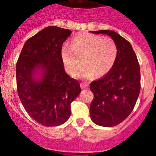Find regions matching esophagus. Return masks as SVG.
<instances>
[{
    "instance_id": "obj_1",
    "label": "esophagus",
    "mask_w": 156,
    "mask_h": 156,
    "mask_svg": "<svg viewBox=\"0 0 156 156\" xmlns=\"http://www.w3.org/2000/svg\"><path fill=\"white\" fill-rule=\"evenodd\" d=\"M87 86H88V83H80V87L81 88H82L83 90H84V89H87Z\"/></svg>"
}]
</instances>
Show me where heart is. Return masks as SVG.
<instances>
[{"label":"heart","mask_w":156,"mask_h":156,"mask_svg":"<svg viewBox=\"0 0 156 156\" xmlns=\"http://www.w3.org/2000/svg\"><path fill=\"white\" fill-rule=\"evenodd\" d=\"M117 46L108 37L90 33H82L73 37L69 45L63 47L61 51L65 69L73 75L83 65L76 76L82 78L103 77L111 71L117 57Z\"/></svg>","instance_id":"heart-1"}]
</instances>
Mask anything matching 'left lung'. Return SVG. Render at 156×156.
<instances>
[{
    "instance_id": "left-lung-1",
    "label": "left lung",
    "mask_w": 156,
    "mask_h": 156,
    "mask_svg": "<svg viewBox=\"0 0 156 156\" xmlns=\"http://www.w3.org/2000/svg\"><path fill=\"white\" fill-rule=\"evenodd\" d=\"M108 35L117 46V57L111 71L90 84L94 94L90 114L95 124L116 126L131 113L140 90V73L131 44L112 30L93 31Z\"/></svg>"
}]
</instances>
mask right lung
Returning a JSON list of instances; mask_svg holds the SVG:
<instances>
[{
  "label": "right lung",
  "mask_w": 156,
  "mask_h": 156,
  "mask_svg": "<svg viewBox=\"0 0 156 156\" xmlns=\"http://www.w3.org/2000/svg\"><path fill=\"white\" fill-rule=\"evenodd\" d=\"M71 33L46 27L27 40L16 64L19 98L29 115L43 126H59L68 120L71 103L81 92L78 80L65 72L62 59L63 43Z\"/></svg>",
  "instance_id": "obj_1"
}]
</instances>
